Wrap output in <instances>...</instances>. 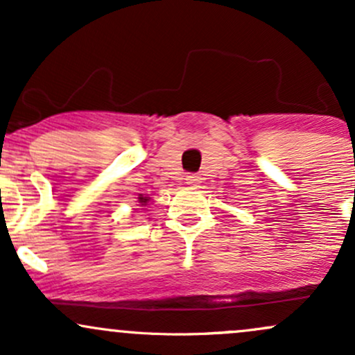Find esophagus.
Here are the masks:
<instances>
[{"label": "esophagus", "mask_w": 355, "mask_h": 355, "mask_svg": "<svg viewBox=\"0 0 355 355\" xmlns=\"http://www.w3.org/2000/svg\"><path fill=\"white\" fill-rule=\"evenodd\" d=\"M185 180H187V185H190V187H198V183L202 182V178L198 177L197 173H189V175H187Z\"/></svg>", "instance_id": "1"}]
</instances>
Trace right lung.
I'll return each mask as SVG.
<instances>
[{
  "label": "right lung",
  "instance_id": "add662e5",
  "mask_svg": "<svg viewBox=\"0 0 355 355\" xmlns=\"http://www.w3.org/2000/svg\"><path fill=\"white\" fill-rule=\"evenodd\" d=\"M140 202H141V203H145V202H146V198L141 197V198H140Z\"/></svg>",
  "mask_w": 355,
  "mask_h": 355
}]
</instances>
